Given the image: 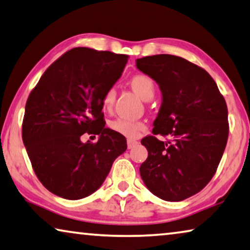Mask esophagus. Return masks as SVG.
Instances as JSON below:
<instances>
[{
    "label": "esophagus",
    "instance_id": "esophagus-1",
    "mask_svg": "<svg viewBox=\"0 0 250 250\" xmlns=\"http://www.w3.org/2000/svg\"><path fill=\"white\" fill-rule=\"evenodd\" d=\"M126 144H128V149H132L134 146H137V145H138V141H136V140H131V139H129L128 141H126Z\"/></svg>",
    "mask_w": 250,
    "mask_h": 250
}]
</instances>
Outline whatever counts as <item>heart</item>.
Segmentation results:
<instances>
[{
	"mask_svg": "<svg viewBox=\"0 0 250 250\" xmlns=\"http://www.w3.org/2000/svg\"><path fill=\"white\" fill-rule=\"evenodd\" d=\"M129 85L142 100H151L154 96V85L153 80L146 74H136L129 80ZM116 90L109 89L102 98V108L104 111H110L112 109L114 100H116ZM110 128L118 133L122 134L129 139H136L141 131L146 129V125L141 121H133L125 118H118L116 120L111 121Z\"/></svg>",
	"mask_w": 250,
	"mask_h": 250,
	"instance_id": "heart-1",
	"label": "heart"
}]
</instances>
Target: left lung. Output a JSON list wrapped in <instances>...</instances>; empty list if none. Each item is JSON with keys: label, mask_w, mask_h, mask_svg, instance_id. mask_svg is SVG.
Here are the masks:
<instances>
[{"label": "left lung", "mask_w": 250, "mask_h": 250, "mask_svg": "<svg viewBox=\"0 0 250 250\" xmlns=\"http://www.w3.org/2000/svg\"><path fill=\"white\" fill-rule=\"evenodd\" d=\"M136 66L157 82L162 102L153 134L141 140L148 158L140 176L154 196L181 201L211 180L228 139V110L207 71L184 58L157 54L137 59Z\"/></svg>", "instance_id": "left-lung-1"}]
</instances>
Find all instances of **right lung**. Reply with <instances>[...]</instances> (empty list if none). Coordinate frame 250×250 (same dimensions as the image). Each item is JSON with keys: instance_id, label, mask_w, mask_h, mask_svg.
Wrapping results in <instances>:
<instances>
[{"instance_id": "1", "label": "right lung", "mask_w": 250, "mask_h": 250, "mask_svg": "<svg viewBox=\"0 0 250 250\" xmlns=\"http://www.w3.org/2000/svg\"><path fill=\"white\" fill-rule=\"evenodd\" d=\"M126 62L125 54L75 47L47 68L30 93L23 144L35 175L54 195L69 200L90 196L126 150L125 138L105 128L102 113V98ZM83 133L99 139L82 143Z\"/></svg>"}]
</instances>
